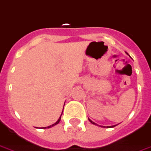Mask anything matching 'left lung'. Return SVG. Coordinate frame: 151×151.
I'll list each match as a JSON object with an SVG mask.
<instances>
[{"label":"left lung","mask_w":151,"mask_h":151,"mask_svg":"<svg viewBox=\"0 0 151 151\" xmlns=\"http://www.w3.org/2000/svg\"><path fill=\"white\" fill-rule=\"evenodd\" d=\"M89 121H90V122H91L92 124L96 125V123H95V122H92V121H91V119H89ZM116 127V126H111V127H108V128H109V127Z\"/></svg>","instance_id":"obj_1"}]
</instances>
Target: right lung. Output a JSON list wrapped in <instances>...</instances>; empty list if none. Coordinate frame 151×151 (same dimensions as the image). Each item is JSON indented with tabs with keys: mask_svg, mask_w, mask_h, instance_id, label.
<instances>
[{
	"mask_svg": "<svg viewBox=\"0 0 151 151\" xmlns=\"http://www.w3.org/2000/svg\"><path fill=\"white\" fill-rule=\"evenodd\" d=\"M62 114H63V112H62ZM62 114H61V116H62ZM61 116H60V119H59L58 120H57V121H56V122H55L54 124H52V126H50V127H45V128L44 129H46V128H50V127H53V126H55V125H56V124H58L59 122H60V119H61Z\"/></svg>",
	"mask_w": 151,
	"mask_h": 151,
	"instance_id": "1",
	"label": "right lung"
}]
</instances>
